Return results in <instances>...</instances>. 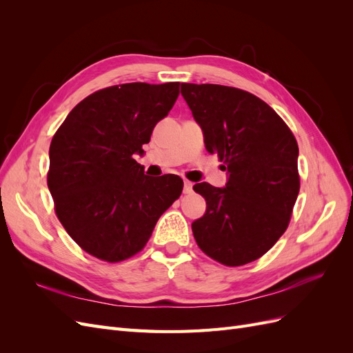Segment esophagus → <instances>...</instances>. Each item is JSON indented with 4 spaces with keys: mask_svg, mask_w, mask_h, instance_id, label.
<instances>
[{
    "mask_svg": "<svg viewBox=\"0 0 353 353\" xmlns=\"http://www.w3.org/2000/svg\"><path fill=\"white\" fill-rule=\"evenodd\" d=\"M191 191H193V183H191V181H188V179H185L184 181V193L190 194Z\"/></svg>",
    "mask_w": 353,
    "mask_h": 353,
    "instance_id": "esophagus-1",
    "label": "esophagus"
}]
</instances>
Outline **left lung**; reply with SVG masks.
<instances>
[{"label":"left lung","instance_id":"8db88e82","mask_svg":"<svg viewBox=\"0 0 353 353\" xmlns=\"http://www.w3.org/2000/svg\"><path fill=\"white\" fill-rule=\"evenodd\" d=\"M181 94L201 126L206 150L228 174L223 188L193 187L206 200V213L191 223L199 248L227 266L259 259L287 230L301 188L296 138L248 91L181 83Z\"/></svg>","mask_w":353,"mask_h":353}]
</instances>
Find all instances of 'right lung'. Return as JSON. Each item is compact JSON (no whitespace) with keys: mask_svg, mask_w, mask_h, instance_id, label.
I'll use <instances>...</instances> for the list:
<instances>
[{"mask_svg":"<svg viewBox=\"0 0 353 353\" xmlns=\"http://www.w3.org/2000/svg\"><path fill=\"white\" fill-rule=\"evenodd\" d=\"M178 95L179 82L113 85L74 105L52 137L47 184L56 215L94 258L113 263L141 252L183 193L178 175L147 176L134 159Z\"/></svg>","mask_w":353,"mask_h":353,"instance_id":"add662e5","label":"right lung"}]
</instances>
